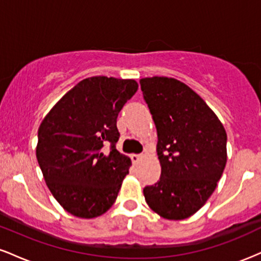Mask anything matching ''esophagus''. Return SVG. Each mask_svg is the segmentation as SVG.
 <instances>
[{"mask_svg":"<svg viewBox=\"0 0 261 261\" xmlns=\"http://www.w3.org/2000/svg\"><path fill=\"white\" fill-rule=\"evenodd\" d=\"M145 157H146V155L142 154V153H141V154H133V155H131V160H133L134 163H140L141 161L145 160Z\"/></svg>","mask_w":261,"mask_h":261,"instance_id":"1","label":"esophagus"}]
</instances>
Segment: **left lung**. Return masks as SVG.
I'll return each instance as SVG.
<instances>
[{"mask_svg": "<svg viewBox=\"0 0 261 261\" xmlns=\"http://www.w3.org/2000/svg\"><path fill=\"white\" fill-rule=\"evenodd\" d=\"M157 127L160 181L143 189L146 202L166 220H185L205 205L227 162L222 122L190 87L172 77L141 79Z\"/></svg>", "mask_w": 261, "mask_h": 261, "instance_id": "1", "label": "left lung"}]
</instances>
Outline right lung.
Here are the masks:
<instances>
[{
  "mask_svg": "<svg viewBox=\"0 0 261 261\" xmlns=\"http://www.w3.org/2000/svg\"><path fill=\"white\" fill-rule=\"evenodd\" d=\"M137 88L135 80L88 77L41 121L38 163L53 196L68 214L94 218L115 202L131 167L130 158L115 148L120 136L116 118Z\"/></svg>",
  "mask_w": 261,
  "mask_h": 261,
  "instance_id": "obj_1",
  "label": "right lung"
}]
</instances>
